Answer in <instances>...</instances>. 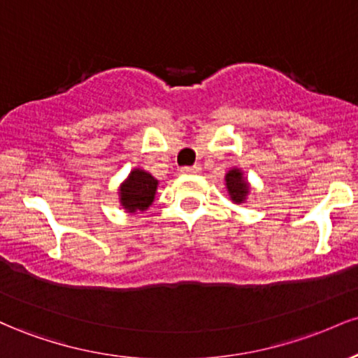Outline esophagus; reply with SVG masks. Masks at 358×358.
Listing matches in <instances>:
<instances>
[{
  "instance_id": "esophagus-1",
  "label": "esophagus",
  "mask_w": 358,
  "mask_h": 358,
  "mask_svg": "<svg viewBox=\"0 0 358 358\" xmlns=\"http://www.w3.org/2000/svg\"><path fill=\"white\" fill-rule=\"evenodd\" d=\"M182 171H183V173H187V175H199L200 171H202V168H200L199 165H193V166H183V168H182Z\"/></svg>"
}]
</instances>
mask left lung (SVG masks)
I'll return each mask as SVG.
<instances>
[{
  "label": "left lung",
  "instance_id": "obj_1",
  "mask_svg": "<svg viewBox=\"0 0 358 358\" xmlns=\"http://www.w3.org/2000/svg\"><path fill=\"white\" fill-rule=\"evenodd\" d=\"M225 185H227V192L231 195L232 202L236 203H244L245 199L249 195V183L244 178V173L239 168H232L229 170V173L225 175Z\"/></svg>",
  "mask_w": 358,
  "mask_h": 358
}]
</instances>
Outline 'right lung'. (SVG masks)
I'll use <instances>...</instances> for the list:
<instances>
[{
  "mask_svg": "<svg viewBox=\"0 0 358 358\" xmlns=\"http://www.w3.org/2000/svg\"><path fill=\"white\" fill-rule=\"evenodd\" d=\"M158 180L141 168H134L119 187V202L126 212H143L153 203Z\"/></svg>",
  "mask_w": 358,
  "mask_h": 358,
  "instance_id": "obj_1",
  "label": "right lung"
}]
</instances>
